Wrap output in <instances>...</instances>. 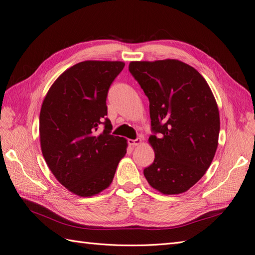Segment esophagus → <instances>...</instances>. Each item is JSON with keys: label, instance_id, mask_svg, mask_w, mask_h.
Masks as SVG:
<instances>
[{"label": "esophagus", "instance_id": "1", "mask_svg": "<svg viewBox=\"0 0 255 255\" xmlns=\"http://www.w3.org/2000/svg\"><path fill=\"white\" fill-rule=\"evenodd\" d=\"M128 143L129 144V146L135 147V146H138V144H140V143H141V139H140V138H136V139H128Z\"/></svg>", "mask_w": 255, "mask_h": 255}]
</instances>
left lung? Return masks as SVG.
<instances>
[{
  "label": "left lung",
  "instance_id": "1",
  "mask_svg": "<svg viewBox=\"0 0 255 255\" xmlns=\"http://www.w3.org/2000/svg\"><path fill=\"white\" fill-rule=\"evenodd\" d=\"M128 71L149 100V143L154 161L143 169L153 189L180 194L201 179L216 154L220 116L207 81L179 60L134 61Z\"/></svg>",
  "mask_w": 255,
  "mask_h": 255
}]
</instances>
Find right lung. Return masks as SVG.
Wrapping results in <instances>:
<instances>
[{
    "label": "right lung",
    "instance_id": "1",
    "mask_svg": "<svg viewBox=\"0 0 255 255\" xmlns=\"http://www.w3.org/2000/svg\"><path fill=\"white\" fill-rule=\"evenodd\" d=\"M125 67L120 61H84L53 82L39 114L44 159L72 193L89 197L111 185L127 153V139L111 135L106 118L109 87ZM105 126L100 133L98 128Z\"/></svg>",
    "mask_w": 255,
    "mask_h": 255
}]
</instances>
